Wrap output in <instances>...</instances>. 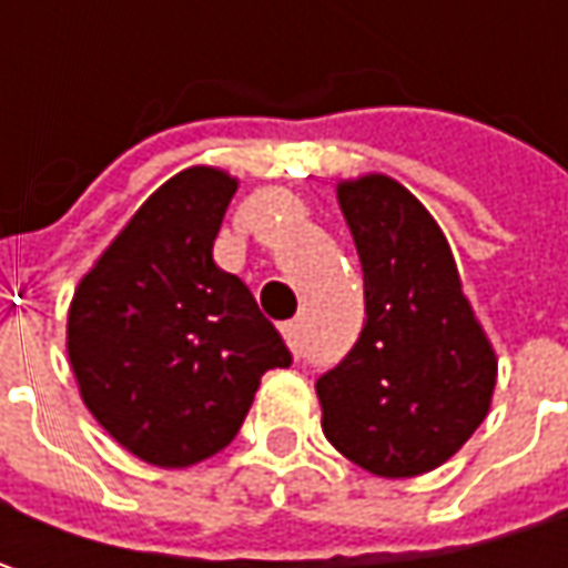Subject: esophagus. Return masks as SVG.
Here are the masks:
<instances>
[{
  "label": "esophagus",
  "mask_w": 568,
  "mask_h": 568,
  "mask_svg": "<svg viewBox=\"0 0 568 568\" xmlns=\"http://www.w3.org/2000/svg\"><path fill=\"white\" fill-rule=\"evenodd\" d=\"M281 335H284V341H287V347L294 351L296 357H300V322H287V325H281Z\"/></svg>",
  "instance_id": "1"
}]
</instances>
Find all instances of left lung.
Masks as SVG:
<instances>
[{
    "label": "left lung",
    "instance_id": "1",
    "mask_svg": "<svg viewBox=\"0 0 568 568\" xmlns=\"http://www.w3.org/2000/svg\"><path fill=\"white\" fill-rule=\"evenodd\" d=\"M338 205L361 255L366 322L354 351L316 382L322 433L376 477H417L484 424L496 351L446 233L398 180H341Z\"/></svg>",
    "mask_w": 568,
    "mask_h": 568
}]
</instances>
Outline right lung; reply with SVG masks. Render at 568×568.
Masks as SVG:
<instances>
[{
    "label": "right lung",
    "mask_w": 568,
    "mask_h": 568,
    "mask_svg": "<svg viewBox=\"0 0 568 568\" xmlns=\"http://www.w3.org/2000/svg\"><path fill=\"white\" fill-rule=\"evenodd\" d=\"M236 186L217 166L170 176L100 252L69 306L81 402L158 468H189L230 446L262 376L291 366L250 287L211 255Z\"/></svg>",
    "instance_id": "add662e5"
}]
</instances>
